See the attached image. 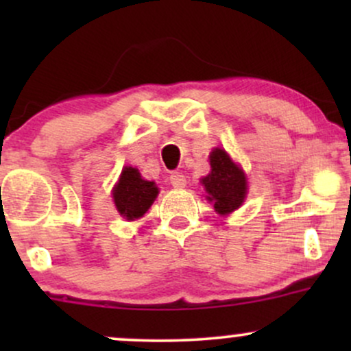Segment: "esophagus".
I'll return each mask as SVG.
<instances>
[{
	"label": "esophagus",
	"instance_id": "1",
	"mask_svg": "<svg viewBox=\"0 0 351 351\" xmlns=\"http://www.w3.org/2000/svg\"><path fill=\"white\" fill-rule=\"evenodd\" d=\"M170 184L173 188H184L186 186V178H184V175H181V173H171L170 175Z\"/></svg>",
	"mask_w": 351,
	"mask_h": 351
}]
</instances>
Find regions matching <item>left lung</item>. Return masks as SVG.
Returning <instances> with one entry per match:
<instances>
[{"label": "left lung", "mask_w": 351, "mask_h": 351, "mask_svg": "<svg viewBox=\"0 0 351 351\" xmlns=\"http://www.w3.org/2000/svg\"><path fill=\"white\" fill-rule=\"evenodd\" d=\"M209 163H211V173L203 178L204 189L208 193L206 198L215 203V209L219 215H228L243 204L247 193L245 176L243 170L221 148L211 152Z\"/></svg>", "instance_id": "obj_1"}]
</instances>
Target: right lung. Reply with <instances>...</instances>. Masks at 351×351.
<instances>
[{
	"label": "right lung",
	"mask_w": 351,
	"mask_h": 351,
	"mask_svg": "<svg viewBox=\"0 0 351 351\" xmlns=\"http://www.w3.org/2000/svg\"><path fill=\"white\" fill-rule=\"evenodd\" d=\"M158 195V188L153 181H145L136 168L127 167L120 175L114 188V201L119 213L127 219L142 217Z\"/></svg>",
	"instance_id": "right-lung-1"
}]
</instances>
